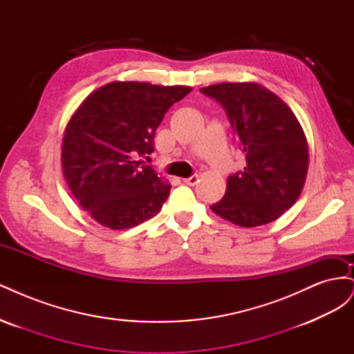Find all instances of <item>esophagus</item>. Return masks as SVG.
<instances>
[{"mask_svg": "<svg viewBox=\"0 0 354 354\" xmlns=\"http://www.w3.org/2000/svg\"><path fill=\"white\" fill-rule=\"evenodd\" d=\"M198 180H199L198 174H192L190 177H187V178H183L185 183H186V185H189V186H195V185L198 183Z\"/></svg>", "mask_w": 354, "mask_h": 354, "instance_id": "obj_1", "label": "esophagus"}]
</instances>
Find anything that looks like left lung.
<instances>
[{"label":"left lung","instance_id":"left-lung-1","mask_svg":"<svg viewBox=\"0 0 354 354\" xmlns=\"http://www.w3.org/2000/svg\"><path fill=\"white\" fill-rule=\"evenodd\" d=\"M226 112L246 165L227 177L223 199L209 208L233 224L255 227L279 218L301 194L308 149L288 104L255 82H223L201 88Z\"/></svg>","mask_w":354,"mask_h":354}]
</instances>
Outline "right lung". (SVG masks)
<instances>
[{
	"label": "right lung",
	"mask_w": 354,
	"mask_h": 354,
	"mask_svg": "<svg viewBox=\"0 0 354 354\" xmlns=\"http://www.w3.org/2000/svg\"><path fill=\"white\" fill-rule=\"evenodd\" d=\"M190 90L115 81L91 93L71 118L63 174L75 199L102 226L130 229L162 208L171 186L140 158L153 152L156 128Z\"/></svg>",
	"instance_id": "right-lung-1"
}]
</instances>
